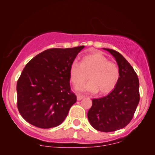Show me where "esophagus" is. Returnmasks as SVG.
<instances>
[{
  "instance_id": "34e87169",
  "label": "esophagus",
  "mask_w": 155,
  "mask_h": 155,
  "mask_svg": "<svg viewBox=\"0 0 155 155\" xmlns=\"http://www.w3.org/2000/svg\"><path fill=\"white\" fill-rule=\"evenodd\" d=\"M83 98H84V96H82V95H80V94L77 95V99L78 101H80L81 99H82Z\"/></svg>"
}]
</instances>
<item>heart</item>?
Masks as SVG:
<instances>
[{"instance_id": "b5f03b06", "label": "heart", "mask_w": 155, "mask_h": 155, "mask_svg": "<svg viewBox=\"0 0 155 155\" xmlns=\"http://www.w3.org/2000/svg\"><path fill=\"white\" fill-rule=\"evenodd\" d=\"M90 79L87 83L78 88L81 92L106 94L115 88L120 78L119 69L116 63L109 61L99 52H92L84 55L80 63L74 61L70 65L69 76L75 86H79Z\"/></svg>"}]
</instances>
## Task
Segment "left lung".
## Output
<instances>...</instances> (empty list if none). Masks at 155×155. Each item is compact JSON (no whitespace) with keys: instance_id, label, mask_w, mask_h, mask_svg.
<instances>
[{"instance_id":"8db88e82","label":"left lung","mask_w":155,"mask_h":155,"mask_svg":"<svg viewBox=\"0 0 155 155\" xmlns=\"http://www.w3.org/2000/svg\"><path fill=\"white\" fill-rule=\"evenodd\" d=\"M103 49L114 57L120 78L110 94L92 99L87 118L96 130L112 132L126 127L133 118L140 101L139 80L134 69L121 54L109 48Z\"/></svg>"}]
</instances>
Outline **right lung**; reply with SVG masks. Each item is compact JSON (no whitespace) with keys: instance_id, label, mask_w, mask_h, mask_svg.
Returning a JSON list of instances; mask_svg holds the SVG:
<instances>
[{"instance_id":"right-lung-1","label":"right lung","mask_w":155,"mask_h":155,"mask_svg":"<svg viewBox=\"0 0 155 155\" xmlns=\"http://www.w3.org/2000/svg\"><path fill=\"white\" fill-rule=\"evenodd\" d=\"M84 46L50 48L31 59L17 82L18 108L33 126L51 128L63 123L77 101L71 91L69 68Z\"/></svg>"}]
</instances>
